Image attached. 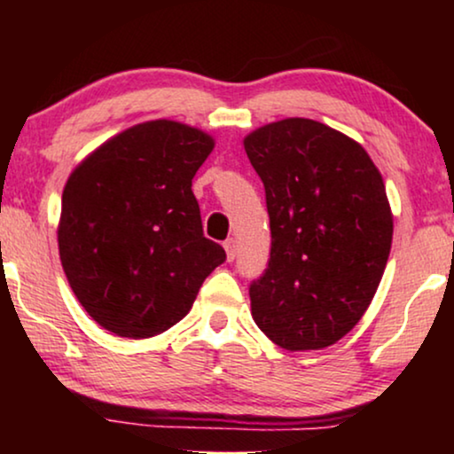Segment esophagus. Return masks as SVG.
<instances>
[{"label": "esophagus", "instance_id": "34e87169", "mask_svg": "<svg viewBox=\"0 0 454 454\" xmlns=\"http://www.w3.org/2000/svg\"><path fill=\"white\" fill-rule=\"evenodd\" d=\"M223 246H225L227 260H229V262H233V260H235V254H238V246H235V239H233V238H229Z\"/></svg>", "mask_w": 454, "mask_h": 454}]
</instances>
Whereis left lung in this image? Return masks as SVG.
Instances as JSON below:
<instances>
[{
	"label": "left lung",
	"instance_id": "1",
	"mask_svg": "<svg viewBox=\"0 0 454 454\" xmlns=\"http://www.w3.org/2000/svg\"><path fill=\"white\" fill-rule=\"evenodd\" d=\"M264 184L270 260L252 281V318L287 351L322 349L357 325L393 241L380 171L345 134L289 117L246 136Z\"/></svg>",
	"mask_w": 454,
	"mask_h": 454
}]
</instances>
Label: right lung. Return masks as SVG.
Here are the masks:
<instances>
[{
	"instance_id": "1",
	"label": "right lung",
	"mask_w": 454,
	"mask_h": 454,
	"mask_svg": "<svg viewBox=\"0 0 454 454\" xmlns=\"http://www.w3.org/2000/svg\"><path fill=\"white\" fill-rule=\"evenodd\" d=\"M215 142L157 120L117 134L67 179L58 229L67 283L117 337L165 333L227 254L204 238L192 179Z\"/></svg>"
}]
</instances>
